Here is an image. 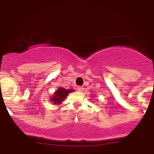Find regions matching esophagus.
Segmentation results:
<instances>
[{"label":"esophagus","instance_id":"34e87169","mask_svg":"<svg viewBox=\"0 0 154 154\" xmlns=\"http://www.w3.org/2000/svg\"><path fill=\"white\" fill-rule=\"evenodd\" d=\"M77 91H79V92H82V91H84V88L83 87H78Z\"/></svg>","mask_w":154,"mask_h":154}]
</instances>
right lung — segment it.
<instances>
[{"label":"right lung","instance_id":"1","mask_svg":"<svg viewBox=\"0 0 154 154\" xmlns=\"http://www.w3.org/2000/svg\"><path fill=\"white\" fill-rule=\"evenodd\" d=\"M72 89H65L63 88H59L54 93V95L51 97L50 100L54 105H59L63 103L70 92H73Z\"/></svg>","mask_w":154,"mask_h":154}]
</instances>
